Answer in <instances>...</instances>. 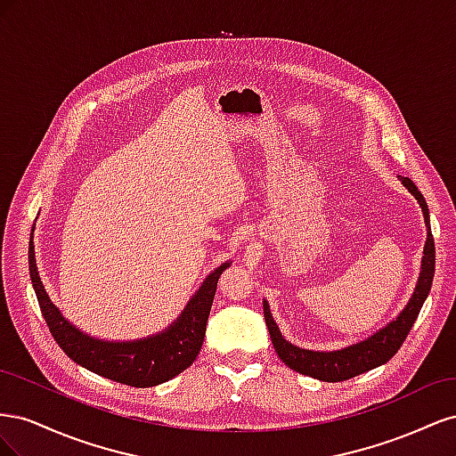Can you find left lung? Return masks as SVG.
I'll use <instances>...</instances> for the list:
<instances>
[{
  "instance_id": "1",
  "label": "left lung",
  "mask_w": 456,
  "mask_h": 456,
  "mask_svg": "<svg viewBox=\"0 0 456 456\" xmlns=\"http://www.w3.org/2000/svg\"><path fill=\"white\" fill-rule=\"evenodd\" d=\"M399 178H402V183L407 186L411 194L419 200L424 213L426 226H428V240L424 245V256H422V272H420L415 293H412V298L409 300V305L388 327L380 329L377 335H372L370 338L360 344H354V346L337 350V352H312V350H302L298 346H293L291 342H287L281 337L280 329L275 325L273 317L270 314V308L265 302V320L270 330L272 344L275 352H278L280 360L289 369L323 382H340V380H348L352 377L362 375V372L375 369L386 362H390L395 355V352L402 348V344L405 342L412 323L417 322L419 312L424 305L428 293H430L434 270H436V245H434V236L430 230V215H428V205L424 196L420 194L419 188L409 176H399Z\"/></svg>"
}]
</instances>
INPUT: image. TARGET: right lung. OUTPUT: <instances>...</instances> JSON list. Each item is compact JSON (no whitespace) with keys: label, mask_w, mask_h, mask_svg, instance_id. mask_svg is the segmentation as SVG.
<instances>
[{"label":"right lung","mask_w":456,"mask_h":456,"mask_svg":"<svg viewBox=\"0 0 456 456\" xmlns=\"http://www.w3.org/2000/svg\"><path fill=\"white\" fill-rule=\"evenodd\" d=\"M28 265L39 310L62 352L96 375L119 384L134 386V388H150V386L167 382L194 363L205 338L207 320H209L218 278L230 266L228 262H224L203 281L200 291L190 300L183 315L178 317V322L165 333L139 342L119 344L94 340L79 333L76 327L64 320L39 280L32 241Z\"/></svg>","instance_id":"add662e5"}]
</instances>
